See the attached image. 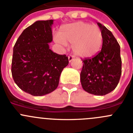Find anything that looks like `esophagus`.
<instances>
[{
	"mask_svg": "<svg viewBox=\"0 0 133 133\" xmlns=\"http://www.w3.org/2000/svg\"><path fill=\"white\" fill-rule=\"evenodd\" d=\"M73 59H74V56H73V55H69V62H71L73 60Z\"/></svg>",
	"mask_w": 133,
	"mask_h": 133,
	"instance_id": "34e87169",
	"label": "esophagus"
}]
</instances>
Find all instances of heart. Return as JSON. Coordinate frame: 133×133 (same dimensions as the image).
I'll use <instances>...</instances> for the list:
<instances>
[{
	"label": "heart",
	"instance_id": "obj_1",
	"mask_svg": "<svg viewBox=\"0 0 133 133\" xmlns=\"http://www.w3.org/2000/svg\"><path fill=\"white\" fill-rule=\"evenodd\" d=\"M55 41L61 44H72V50L79 57H91L100 51L103 36L97 26L79 22L61 26Z\"/></svg>",
	"mask_w": 133,
	"mask_h": 133
}]
</instances>
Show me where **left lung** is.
<instances>
[{
	"label": "left lung",
	"mask_w": 133,
	"mask_h": 133,
	"mask_svg": "<svg viewBox=\"0 0 133 133\" xmlns=\"http://www.w3.org/2000/svg\"><path fill=\"white\" fill-rule=\"evenodd\" d=\"M102 50L92 58L83 59L80 74L82 88L95 95H105L116 89L121 74L120 46L112 32L100 23Z\"/></svg>",
	"instance_id": "left-lung-1"
}]
</instances>
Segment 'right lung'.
I'll return each mask as SVG.
<instances>
[{
  "mask_svg": "<svg viewBox=\"0 0 133 133\" xmlns=\"http://www.w3.org/2000/svg\"><path fill=\"white\" fill-rule=\"evenodd\" d=\"M54 20L37 21L26 28L14 47L12 74L23 91L42 96L56 89L63 69L69 64L66 55L50 49Z\"/></svg>",
  "mask_w": 133,
  "mask_h": 133,
  "instance_id": "1",
  "label": "right lung"
}]
</instances>
